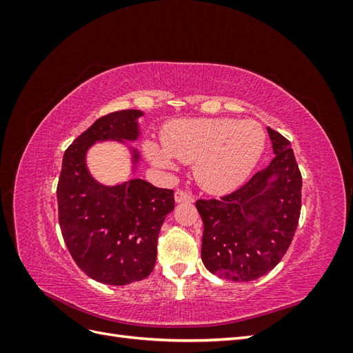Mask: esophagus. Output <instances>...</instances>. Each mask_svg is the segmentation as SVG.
<instances>
[{"label":"esophagus","mask_w":353,"mask_h":353,"mask_svg":"<svg viewBox=\"0 0 353 353\" xmlns=\"http://www.w3.org/2000/svg\"><path fill=\"white\" fill-rule=\"evenodd\" d=\"M175 201L176 203H193L194 197L185 190H176L175 191Z\"/></svg>","instance_id":"34e87169"}]
</instances>
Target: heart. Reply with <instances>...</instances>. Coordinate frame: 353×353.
Listing matches in <instances>:
<instances>
[{"instance_id": "obj_1", "label": "heart", "mask_w": 353, "mask_h": 353, "mask_svg": "<svg viewBox=\"0 0 353 353\" xmlns=\"http://www.w3.org/2000/svg\"><path fill=\"white\" fill-rule=\"evenodd\" d=\"M163 147L145 143L152 163L174 169L176 160L196 163L199 184L210 193H228L250 176L265 150V131L254 121L228 117L181 119L163 131Z\"/></svg>"}]
</instances>
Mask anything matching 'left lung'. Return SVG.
I'll use <instances>...</instances> for the list:
<instances>
[{
  "label": "left lung",
  "instance_id": "8db88e82",
  "mask_svg": "<svg viewBox=\"0 0 353 353\" xmlns=\"http://www.w3.org/2000/svg\"><path fill=\"white\" fill-rule=\"evenodd\" d=\"M275 157L221 199L197 200L201 261L221 279L252 281L275 268L290 245L302 208V175L290 141L268 128Z\"/></svg>",
  "mask_w": 353,
  "mask_h": 353
}]
</instances>
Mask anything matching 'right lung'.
<instances>
[{"label":"right lung","mask_w":353,"mask_h":353,"mask_svg":"<svg viewBox=\"0 0 353 353\" xmlns=\"http://www.w3.org/2000/svg\"><path fill=\"white\" fill-rule=\"evenodd\" d=\"M141 110L105 114L65 152L57 184L59 223L73 261L90 279L110 285L141 281L152 274L160 227L175 208L174 190L134 178L108 187L85 163L97 141H135ZM134 163L140 154L132 148Z\"/></svg>","instance_id":"right-lung-1"}]
</instances>
